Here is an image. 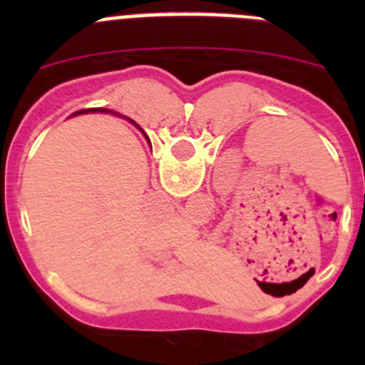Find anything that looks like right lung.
Masks as SVG:
<instances>
[{"mask_svg":"<svg viewBox=\"0 0 365 365\" xmlns=\"http://www.w3.org/2000/svg\"><path fill=\"white\" fill-rule=\"evenodd\" d=\"M93 111H108V109H83V111H77V113H73V114H83V113H93ZM130 121V123H134L135 125V121H132V120H128ZM135 127L139 128V125H135ZM139 130H141V128H139ZM145 138H148V135L145 134Z\"/></svg>","mask_w":365,"mask_h":365,"instance_id":"add662e5","label":"right lung"}]
</instances>
